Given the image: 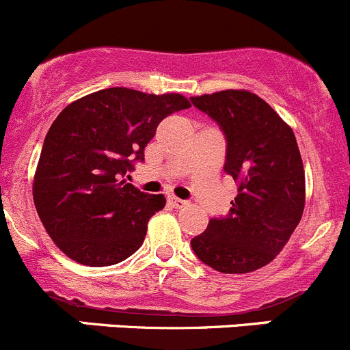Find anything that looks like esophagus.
<instances>
[{"label":"esophagus","mask_w":350,"mask_h":350,"mask_svg":"<svg viewBox=\"0 0 350 350\" xmlns=\"http://www.w3.org/2000/svg\"><path fill=\"white\" fill-rule=\"evenodd\" d=\"M168 204H170L172 207H176V209H178V207L185 206V200L178 199V197H175V196H168Z\"/></svg>","instance_id":"1"}]
</instances>
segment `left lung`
I'll return each instance as SVG.
<instances>
[{
  "label": "left lung",
  "mask_w": 350,
  "mask_h": 350,
  "mask_svg": "<svg viewBox=\"0 0 350 350\" xmlns=\"http://www.w3.org/2000/svg\"><path fill=\"white\" fill-rule=\"evenodd\" d=\"M226 139L224 172L238 183L226 216L190 240L200 262L223 274L264 267L284 248L304 209V170L291 127L247 90L192 96Z\"/></svg>",
  "instance_id": "left-lung-1"
}]
</instances>
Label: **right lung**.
Returning a JSON list of instances; mask_svg holds the SVG:
<instances>
[{"label": "right lung", "instance_id": "obj_1", "mask_svg": "<svg viewBox=\"0 0 350 350\" xmlns=\"http://www.w3.org/2000/svg\"><path fill=\"white\" fill-rule=\"evenodd\" d=\"M178 93L150 95L107 88L69 103L44 139L33 176V202L54 243L90 267L119 264L143 245L148 221L165 196L141 192L126 176L157 127L189 109Z\"/></svg>", "mask_w": 350, "mask_h": 350}]
</instances>
